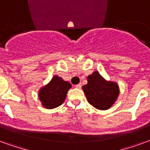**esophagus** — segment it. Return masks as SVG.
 <instances>
[{
    "label": "esophagus",
    "instance_id": "esophagus-1",
    "mask_svg": "<svg viewBox=\"0 0 150 150\" xmlns=\"http://www.w3.org/2000/svg\"><path fill=\"white\" fill-rule=\"evenodd\" d=\"M75 87H76V88H78V89H80L81 87H82V85H81L80 83L77 84V85H75Z\"/></svg>",
    "mask_w": 150,
    "mask_h": 150
}]
</instances>
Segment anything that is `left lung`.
Segmentation results:
<instances>
[{
	"mask_svg": "<svg viewBox=\"0 0 150 150\" xmlns=\"http://www.w3.org/2000/svg\"><path fill=\"white\" fill-rule=\"evenodd\" d=\"M88 103L96 109H109L117 100L119 87L116 83L106 81L98 71L87 77V84L83 86Z\"/></svg>",
	"mask_w": 150,
	"mask_h": 150,
	"instance_id": "left-lung-1",
	"label": "left lung"
}]
</instances>
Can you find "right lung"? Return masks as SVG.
Returning a JSON list of instances; mask_svg holds the SVG:
<instances>
[{"instance_id":"add662e5","label":"right lung","mask_w":150,"mask_h":150,"mask_svg":"<svg viewBox=\"0 0 150 150\" xmlns=\"http://www.w3.org/2000/svg\"><path fill=\"white\" fill-rule=\"evenodd\" d=\"M71 87L69 82L55 75L46 86L39 91V98L44 107L53 109L64 103L67 93Z\"/></svg>"}]
</instances>
